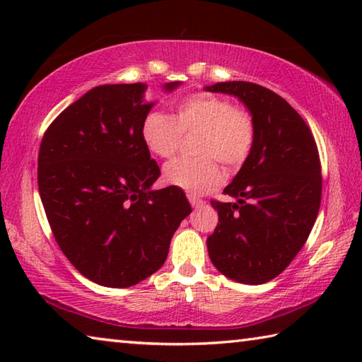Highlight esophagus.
<instances>
[{
    "instance_id": "1",
    "label": "esophagus",
    "mask_w": 362,
    "mask_h": 362,
    "mask_svg": "<svg viewBox=\"0 0 362 362\" xmlns=\"http://www.w3.org/2000/svg\"><path fill=\"white\" fill-rule=\"evenodd\" d=\"M188 201H189V204L194 207V209H198V207H201V206L204 204L203 199L196 198V196H193V194H188Z\"/></svg>"
}]
</instances>
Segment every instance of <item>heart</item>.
Instances as JSON below:
<instances>
[{
	"instance_id": "obj_1",
	"label": "heart",
	"mask_w": 362,
	"mask_h": 362,
	"mask_svg": "<svg viewBox=\"0 0 362 362\" xmlns=\"http://www.w3.org/2000/svg\"><path fill=\"white\" fill-rule=\"evenodd\" d=\"M198 131L196 158H177L164 166V180L192 194L216 189L223 180L222 168H240L246 161L255 140L254 119L247 112L235 108L228 99L196 93L182 99L175 115L151 112L142 122V140L151 155L170 158L177 151L182 134Z\"/></svg>"
}]
</instances>
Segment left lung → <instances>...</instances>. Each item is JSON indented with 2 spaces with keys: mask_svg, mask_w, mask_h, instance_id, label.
Segmentation results:
<instances>
[{
  "mask_svg": "<svg viewBox=\"0 0 362 362\" xmlns=\"http://www.w3.org/2000/svg\"><path fill=\"white\" fill-rule=\"evenodd\" d=\"M204 89L238 97L255 126L252 150L223 189L236 203L211 201L218 223L207 238V250L226 278L268 283L300 252L316 222L322 189L320 153L302 116L273 90L247 81Z\"/></svg>",
  "mask_w": 362,
  "mask_h": 362,
  "instance_id": "8db88e82",
  "label": "left lung"
}]
</instances>
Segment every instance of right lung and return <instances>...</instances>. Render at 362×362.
Instances as JSON below:
<instances>
[{
  "mask_svg": "<svg viewBox=\"0 0 362 362\" xmlns=\"http://www.w3.org/2000/svg\"><path fill=\"white\" fill-rule=\"evenodd\" d=\"M145 90L144 83L97 86L51 122L40 146L38 188L54 238L83 276L105 287L158 272L192 212L180 188H151L161 170L142 140L155 105Z\"/></svg>",
  "mask_w": 362,
  "mask_h": 362,
  "instance_id": "1",
  "label": "right lung"
}]
</instances>
